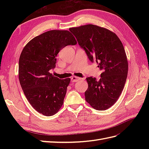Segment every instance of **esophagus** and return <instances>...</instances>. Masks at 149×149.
<instances>
[{
    "label": "esophagus",
    "mask_w": 149,
    "mask_h": 149,
    "mask_svg": "<svg viewBox=\"0 0 149 149\" xmlns=\"http://www.w3.org/2000/svg\"><path fill=\"white\" fill-rule=\"evenodd\" d=\"M82 79V78H79V77H76V76H73V77L71 78V82L74 83V82L78 81H79V80H80V79Z\"/></svg>",
    "instance_id": "esophagus-1"
}]
</instances>
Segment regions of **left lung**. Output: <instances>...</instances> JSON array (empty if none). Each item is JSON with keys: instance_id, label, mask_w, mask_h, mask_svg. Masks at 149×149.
<instances>
[{"instance_id": "1", "label": "left lung", "mask_w": 149, "mask_h": 149, "mask_svg": "<svg viewBox=\"0 0 149 149\" xmlns=\"http://www.w3.org/2000/svg\"><path fill=\"white\" fill-rule=\"evenodd\" d=\"M80 47L102 71L101 78H86L85 100L94 109L104 111L114 105L124 89L128 63L123 43L114 33L92 24L70 28Z\"/></svg>"}]
</instances>
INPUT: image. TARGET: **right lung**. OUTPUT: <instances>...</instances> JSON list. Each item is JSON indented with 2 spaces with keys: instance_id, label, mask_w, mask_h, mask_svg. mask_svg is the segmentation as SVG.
<instances>
[{
  "instance_id": "1",
  "label": "right lung",
  "mask_w": 149,
  "mask_h": 149,
  "mask_svg": "<svg viewBox=\"0 0 149 149\" xmlns=\"http://www.w3.org/2000/svg\"><path fill=\"white\" fill-rule=\"evenodd\" d=\"M77 42L68 30H50L26 45L19 58V78L22 90L34 109L51 116L63 104L70 79H60L49 71L55 68L56 56L68 45Z\"/></svg>"
}]
</instances>
